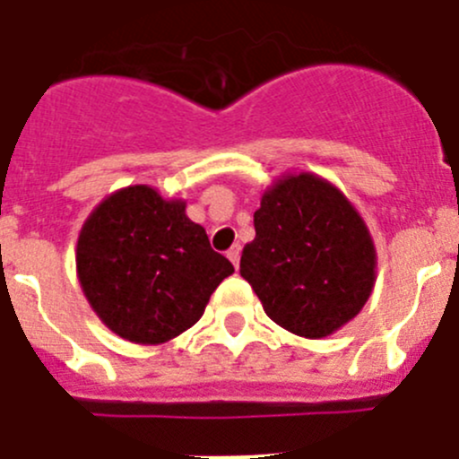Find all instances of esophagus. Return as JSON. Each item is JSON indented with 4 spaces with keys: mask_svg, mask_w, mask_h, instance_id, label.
Listing matches in <instances>:
<instances>
[{
    "mask_svg": "<svg viewBox=\"0 0 459 459\" xmlns=\"http://www.w3.org/2000/svg\"><path fill=\"white\" fill-rule=\"evenodd\" d=\"M227 257L234 264V268H238V262H241V246H232L227 250Z\"/></svg>",
    "mask_w": 459,
    "mask_h": 459,
    "instance_id": "obj_1",
    "label": "esophagus"
}]
</instances>
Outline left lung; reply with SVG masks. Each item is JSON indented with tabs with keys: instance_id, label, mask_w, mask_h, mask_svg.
<instances>
[{
	"instance_id": "1",
	"label": "left lung",
	"mask_w": 459,
	"mask_h": 459,
	"mask_svg": "<svg viewBox=\"0 0 459 459\" xmlns=\"http://www.w3.org/2000/svg\"><path fill=\"white\" fill-rule=\"evenodd\" d=\"M241 275L277 325L321 339L368 300L376 250L351 202L325 179L302 172L264 193Z\"/></svg>"
}]
</instances>
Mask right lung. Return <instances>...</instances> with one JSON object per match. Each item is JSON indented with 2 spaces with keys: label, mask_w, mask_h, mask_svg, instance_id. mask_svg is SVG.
<instances>
[{
  "label": "right lung",
  "mask_w": 459,
  "mask_h": 459,
  "mask_svg": "<svg viewBox=\"0 0 459 459\" xmlns=\"http://www.w3.org/2000/svg\"><path fill=\"white\" fill-rule=\"evenodd\" d=\"M186 204L150 186L113 193L83 225L77 273L108 330L134 343H163L200 321L234 266L209 246Z\"/></svg>",
  "instance_id": "obj_1"
}]
</instances>
